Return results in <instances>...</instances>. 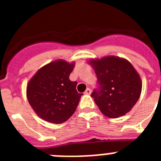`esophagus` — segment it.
<instances>
[{
	"label": "esophagus",
	"instance_id": "34e87169",
	"mask_svg": "<svg viewBox=\"0 0 161 161\" xmlns=\"http://www.w3.org/2000/svg\"><path fill=\"white\" fill-rule=\"evenodd\" d=\"M90 93H91V89L88 88V89L85 91V94H90Z\"/></svg>",
	"mask_w": 161,
	"mask_h": 161
}]
</instances>
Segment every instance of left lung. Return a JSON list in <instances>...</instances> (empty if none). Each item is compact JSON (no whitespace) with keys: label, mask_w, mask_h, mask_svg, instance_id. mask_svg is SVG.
<instances>
[{"label":"left lung","mask_w":161,"mask_h":161,"mask_svg":"<svg viewBox=\"0 0 161 161\" xmlns=\"http://www.w3.org/2000/svg\"><path fill=\"white\" fill-rule=\"evenodd\" d=\"M97 75V86L91 94L101 112L116 119L126 114L139 100L141 80L126 59L108 56L89 61Z\"/></svg>","instance_id":"left-lung-1"}]
</instances>
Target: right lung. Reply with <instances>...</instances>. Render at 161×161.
<instances>
[{
    "mask_svg": "<svg viewBox=\"0 0 161 161\" xmlns=\"http://www.w3.org/2000/svg\"><path fill=\"white\" fill-rule=\"evenodd\" d=\"M74 64L54 61L40 68L29 81L26 95L35 113L49 123H64L76 111L83 93L69 80Z\"/></svg>",
    "mask_w": 161,
    "mask_h": 161,
    "instance_id": "right-lung-1",
    "label": "right lung"
}]
</instances>
